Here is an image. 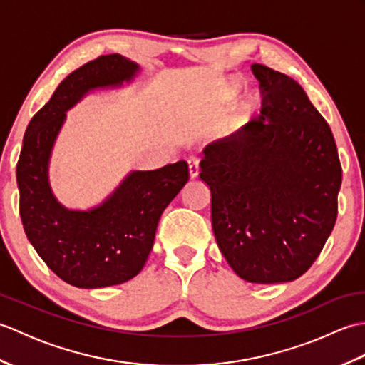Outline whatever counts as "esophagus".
<instances>
[{"label": "esophagus", "instance_id": "34e87169", "mask_svg": "<svg viewBox=\"0 0 365 365\" xmlns=\"http://www.w3.org/2000/svg\"><path fill=\"white\" fill-rule=\"evenodd\" d=\"M188 170H190L191 178H196L199 175V158L196 157L188 158Z\"/></svg>", "mask_w": 365, "mask_h": 365}]
</instances>
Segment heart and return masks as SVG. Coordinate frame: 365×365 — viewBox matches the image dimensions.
Instances as JSON below:
<instances>
[{
  "instance_id": "1",
  "label": "heart",
  "mask_w": 365,
  "mask_h": 365,
  "mask_svg": "<svg viewBox=\"0 0 365 365\" xmlns=\"http://www.w3.org/2000/svg\"><path fill=\"white\" fill-rule=\"evenodd\" d=\"M232 94H235V91H232Z\"/></svg>"
}]
</instances>
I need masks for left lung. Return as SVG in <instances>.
<instances>
[{
    "instance_id": "1",
    "label": "left lung",
    "mask_w": 365,
    "mask_h": 365,
    "mask_svg": "<svg viewBox=\"0 0 365 365\" xmlns=\"http://www.w3.org/2000/svg\"><path fill=\"white\" fill-rule=\"evenodd\" d=\"M259 118L208 144L200 178L212 191L220 251L247 282L276 284L311 268L337 220L342 166L334 136L290 76L252 64Z\"/></svg>"
}]
</instances>
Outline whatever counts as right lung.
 Segmentation results:
<instances>
[{
    "instance_id": "add662e5",
    "label": "right lung",
    "mask_w": 365,
    "mask_h": 365,
    "mask_svg": "<svg viewBox=\"0 0 365 365\" xmlns=\"http://www.w3.org/2000/svg\"><path fill=\"white\" fill-rule=\"evenodd\" d=\"M139 66L106 54L81 66L31 119L17 163L20 218L31 245L54 274L80 289L130 281L152 251L161 213L185 183L187 161L130 173L110 197L91 210H68L53 196L48 161L66 111L89 91L122 86Z\"/></svg>"
}]
</instances>
